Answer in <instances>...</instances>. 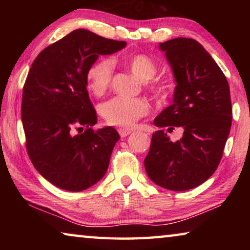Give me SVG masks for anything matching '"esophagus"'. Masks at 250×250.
Masks as SVG:
<instances>
[{"mask_svg": "<svg viewBox=\"0 0 250 250\" xmlns=\"http://www.w3.org/2000/svg\"><path fill=\"white\" fill-rule=\"evenodd\" d=\"M118 133L120 134L121 138H125L126 135H129L131 133L130 129H125V128H119L118 129Z\"/></svg>", "mask_w": 250, "mask_h": 250, "instance_id": "34e87169", "label": "esophagus"}]
</instances>
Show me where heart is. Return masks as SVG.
I'll return each instance as SVG.
<instances>
[{"label": "heart", "mask_w": 250, "mask_h": 250, "mask_svg": "<svg viewBox=\"0 0 250 250\" xmlns=\"http://www.w3.org/2000/svg\"><path fill=\"white\" fill-rule=\"evenodd\" d=\"M134 76L147 82L156 74V66L152 59L145 54H134L125 61ZM113 75V62L109 58H101L89 66L86 79L89 90L96 96L104 95L111 83ZM149 90L155 98L163 99L166 87L160 83H151ZM99 111L107 124L118 126H132L139 119L146 117L150 111V104L141 98H125L113 97L100 105Z\"/></svg>", "instance_id": "obj_1"}]
</instances>
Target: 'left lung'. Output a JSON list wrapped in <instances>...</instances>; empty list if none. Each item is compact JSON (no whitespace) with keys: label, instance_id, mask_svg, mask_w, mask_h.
<instances>
[{"label":"left lung","instance_id":"obj_1","mask_svg":"<svg viewBox=\"0 0 250 250\" xmlns=\"http://www.w3.org/2000/svg\"><path fill=\"white\" fill-rule=\"evenodd\" d=\"M160 48L177 84L173 104L154 119L161 129L152 134L145 167L155 184L186 191L209 179L223 158L232 119L229 84L197 41L177 37ZM177 127L184 137L172 143L167 133Z\"/></svg>","mask_w":250,"mask_h":250}]
</instances>
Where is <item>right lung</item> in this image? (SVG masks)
I'll return each instance as SVG.
<instances>
[{
    "instance_id": "add662e5",
    "label": "right lung",
    "mask_w": 250,
    "mask_h": 250,
    "mask_svg": "<svg viewBox=\"0 0 250 250\" xmlns=\"http://www.w3.org/2000/svg\"><path fill=\"white\" fill-rule=\"evenodd\" d=\"M125 46L124 41L76 29L44 48L33 62L21 109L25 146L34 167L59 188L83 191L108 170L120 137L112 126L92 129L97 112L86 74L99 55Z\"/></svg>"
}]
</instances>
